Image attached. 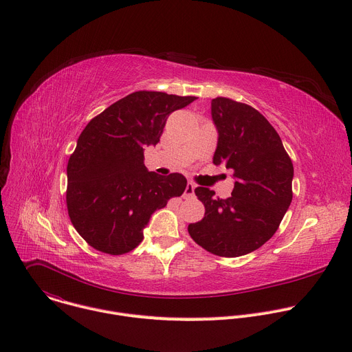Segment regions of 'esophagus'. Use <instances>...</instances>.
Segmentation results:
<instances>
[{
    "label": "esophagus",
    "instance_id": "34e87169",
    "mask_svg": "<svg viewBox=\"0 0 352 352\" xmlns=\"http://www.w3.org/2000/svg\"><path fill=\"white\" fill-rule=\"evenodd\" d=\"M193 195H195V185L192 182H188L185 192H184V197L190 199V197H193Z\"/></svg>",
    "mask_w": 352,
    "mask_h": 352
}]
</instances>
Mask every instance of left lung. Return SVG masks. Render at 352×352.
Wrapping results in <instances>:
<instances>
[{
	"label": "left lung",
	"mask_w": 352,
	"mask_h": 352,
	"mask_svg": "<svg viewBox=\"0 0 352 352\" xmlns=\"http://www.w3.org/2000/svg\"><path fill=\"white\" fill-rule=\"evenodd\" d=\"M219 132L213 164L234 171L230 197L197 186L205 217L188 226L192 239L208 252L236 258L254 252L277 231L292 200V162L272 124L254 107L227 97L212 100Z\"/></svg>",
	"instance_id": "obj_1"
}]
</instances>
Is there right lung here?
Returning a JSON list of instances; mask_svg holds the SVG:
<instances>
[{
  "label": "right lung",
  "mask_w": 352,
  "mask_h": 352,
  "mask_svg": "<svg viewBox=\"0 0 352 352\" xmlns=\"http://www.w3.org/2000/svg\"><path fill=\"white\" fill-rule=\"evenodd\" d=\"M195 98L135 91L85 126L68 160L67 208L91 248L109 255L129 252L142 242L152 214L184 193L182 174L147 171L143 147L157 144L168 116Z\"/></svg>",
  "instance_id": "obj_1"
}]
</instances>
